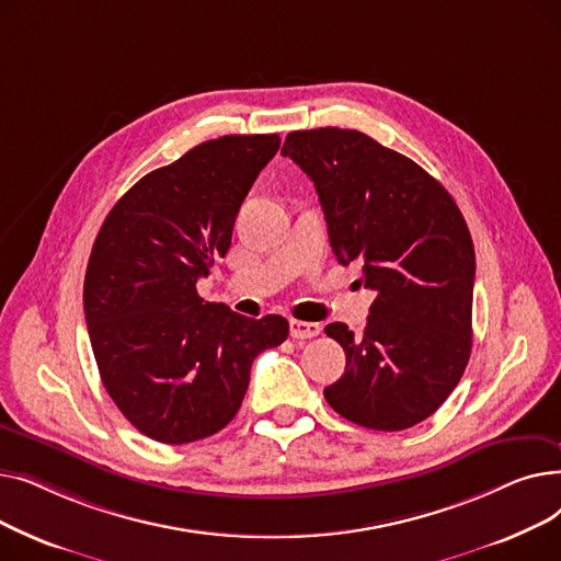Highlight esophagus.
<instances>
[{"instance_id":"34e87169","label":"esophagus","mask_w":561,"mask_h":561,"mask_svg":"<svg viewBox=\"0 0 561 561\" xmlns=\"http://www.w3.org/2000/svg\"><path fill=\"white\" fill-rule=\"evenodd\" d=\"M288 332L293 339H313L320 334V325L318 322H307V320H288Z\"/></svg>"}]
</instances>
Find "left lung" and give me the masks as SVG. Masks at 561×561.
I'll list each match as a JSON object with an SVG mask.
<instances>
[{
  "mask_svg": "<svg viewBox=\"0 0 561 561\" xmlns=\"http://www.w3.org/2000/svg\"><path fill=\"white\" fill-rule=\"evenodd\" d=\"M282 154L313 182L339 263L375 290L362 336L325 334L345 373L325 389L339 414L398 432L432 416L459 385L473 345L476 250L450 193L419 163L355 129L290 131Z\"/></svg>",
  "mask_w": 561,
  "mask_h": 561,
  "instance_id": "left-lung-1",
  "label": "left lung"
}]
</instances>
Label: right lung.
Returning <instances> with one entry per match:
<instances>
[{
	"mask_svg": "<svg viewBox=\"0 0 561 561\" xmlns=\"http://www.w3.org/2000/svg\"><path fill=\"white\" fill-rule=\"evenodd\" d=\"M277 134L220 136L136 182L106 216L83 282L102 385L145 436L182 446L239 411L259 352L288 320L204 302L197 279L225 256L241 204L277 150Z\"/></svg>",
	"mask_w": 561,
	"mask_h": 561,
	"instance_id": "right-lung-1",
	"label": "right lung"
}]
</instances>
